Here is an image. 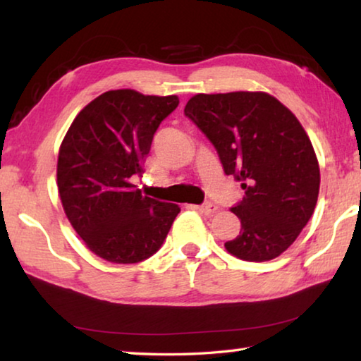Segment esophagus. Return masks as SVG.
I'll return each instance as SVG.
<instances>
[{
  "instance_id": "1",
  "label": "esophagus",
  "mask_w": 361,
  "mask_h": 361,
  "mask_svg": "<svg viewBox=\"0 0 361 361\" xmlns=\"http://www.w3.org/2000/svg\"><path fill=\"white\" fill-rule=\"evenodd\" d=\"M194 209L200 213H205V215H212V213H215L218 210V205L213 202H205L202 205H195Z\"/></svg>"
}]
</instances>
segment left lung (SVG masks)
<instances>
[{
    "label": "left lung",
    "instance_id": "8db88e82",
    "mask_svg": "<svg viewBox=\"0 0 361 361\" xmlns=\"http://www.w3.org/2000/svg\"><path fill=\"white\" fill-rule=\"evenodd\" d=\"M185 114L215 146L224 173L245 189L231 209L242 228L226 250L243 261L277 258L301 234L319 199V161L301 122L276 97L248 90L197 94Z\"/></svg>",
    "mask_w": 361,
    "mask_h": 361
}]
</instances>
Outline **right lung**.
Returning <instances> with one entry per match:
<instances>
[{
  "label": "right lung",
  "mask_w": 361,
  "mask_h": 361,
  "mask_svg": "<svg viewBox=\"0 0 361 361\" xmlns=\"http://www.w3.org/2000/svg\"><path fill=\"white\" fill-rule=\"evenodd\" d=\"M176 95L108 90L85 105L60 145L57 186L65 215L90 252L116 264L154 255L180 207L135 189L152 137Z\"/></svg>",
  "instance_id": "obj_1"
}]
</instances>
